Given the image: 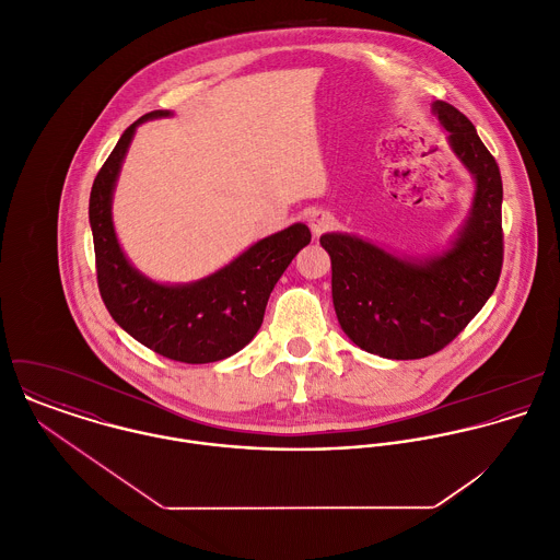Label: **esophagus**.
I'll return each mask as SVG.
<instances>
[{
  "label": "esophagus",
  "instance_id": "34e87169",
  "mask_svg": "<svg viewBox=\"0 0 560 560\" xmlns=\"http://www.w3.org/2000/svg\"><path fill=\"white\" fill-rule=\"evenodd\" d=\"M334 224H336V220H334V215H331L329 211L317 209V211H313V213L308 215V226H311V231H313L315 237H319L323 233H327L329 229H334Z\"/></svg>",
  "mask_w": 560,
  "mask_h": 560
}]
</instances>
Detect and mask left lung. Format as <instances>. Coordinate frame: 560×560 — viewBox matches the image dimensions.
I'll use <instances>...</instances> for the list:
<instances>
[{"instance_id": "obj_1", "label": "left lung", "mask_w": 560, "mask_h": 560, "mask_svg": "<svg viewBox=\"0 0 560 560\" xmlns=\"http://www.w3.org/2000/svg\"><path fill=\"white\" fill-rule=\"evenodd\" d=\"M455 158L472 174L475 196L451 243L427 256H399L349 233H325L331 300L342 331L364 351L418 360L444 349L491 298L502 269V178L475 125L433 103Z\"/></svg>"}]
</instances>
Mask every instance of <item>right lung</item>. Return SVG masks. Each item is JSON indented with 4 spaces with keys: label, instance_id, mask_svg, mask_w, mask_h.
Returning a JSON list of instances; mask_svg holds the SVG:
<instances>
[{
    "label": "right lung",
    "instance_id": "1",
    "mask_svg": "<svg viewBox=\"0 0 560 560\" xmlns=\"http://www.w3.org/2000/svg\"><path fill=\"white\" fill-rule=\"evenodd\" d=\"M170 116V109H155L138 118L94 178L88 218L96 280L112 319L138 342L176 362L209 364L235 355L256 336L276 282L295 254L311 243V231L302 222L291 224L252 243L229 265L194 282L165 284L136 269L116 237L114 189L138 127Z\"/></svg>",
    "mask_w": 560,
    "mask_h": 560
}]
</instances>
